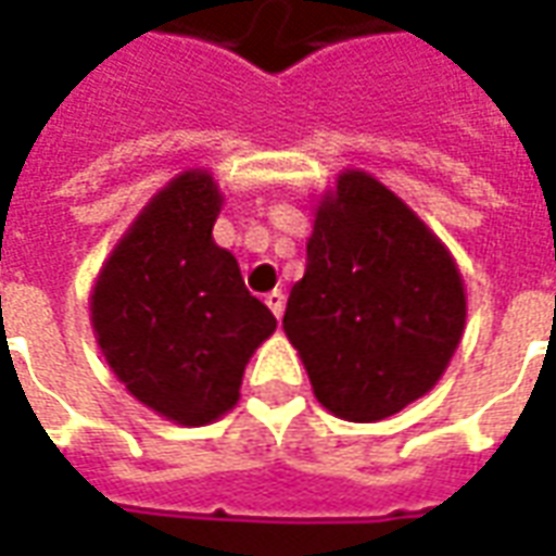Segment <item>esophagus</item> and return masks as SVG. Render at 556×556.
I'll return each instance as SVG.
<instances>
[{"mask_svg": "<svg viewBox=\"0 0 556 556\" xmlns=\"http://www.w3.org/2000/svg\"><path fill=\"white\" fill-rule=\"evenodd\" d=\"M265 304L270 306V313H274V316L279 318V316H282V309H286V294H282V291H279V289L267 291Z\"/></svg>", "mask_w": 556, "mask_h": 556, "instance_id": "obj_1", "label": "esophagus"}]
</instances>
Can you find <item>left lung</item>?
<instances>
[{
    "label": "left lung",
    "mask_w": 556,
    "mask_h": 556,
    "mask_svg": "<svg viewBox=\"0 0 556 556\" xmlns=\"http://www.w3.org/2000/svg\"><path fill=\"white\" fill-rule=\"evenodd\" d=\"M464 325L445 243L376 177L343 170L318 201L282 316L318 403L345 421L400 413L440 382Z\"/></svg>",
    "instance_id": "obj_1"
}]
</instances>
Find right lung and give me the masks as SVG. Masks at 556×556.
Returning a JSON list of instances; mask_svg holds the SVG:
<instances>
[{
  "label": "right lung",
  "mask_w": 556,
  "mask_h": 556,
  "mask_svg": "<svg viewBox=\"0 0 556 556\" xmlns=\"http://www.w3.org/2000/svg\"><path fill=\"white\" fill-rule=\"evenodd\" d=\"M219 211L211 174L184 170L131 223L89 298L116 379L186 427L211 425L238 403L252 352L277 331L238 258L213 240Z\"/></svg>",
  "instance_id": "obj_1"
}]
</instances>
